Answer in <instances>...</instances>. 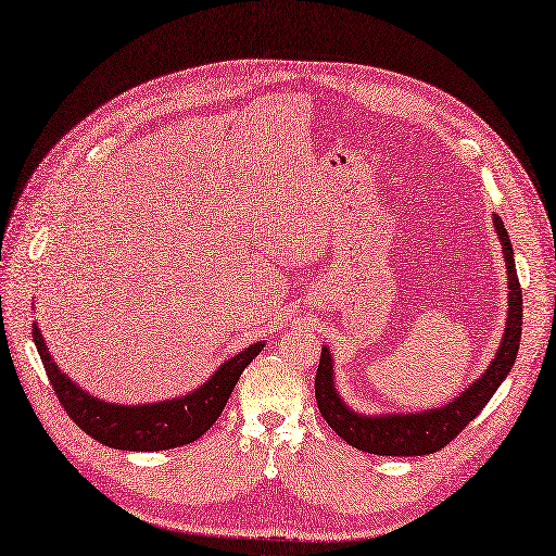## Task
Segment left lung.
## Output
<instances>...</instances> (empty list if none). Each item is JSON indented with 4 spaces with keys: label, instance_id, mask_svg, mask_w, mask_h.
I'll list each match as a JSON object with an SVG mask.
<instances>
[{
    "label": "left lung",
    "instance_id": "left-lung-1",
    "mask_svg": "<svg viewBox=\"0 0 556 556\" xmlns=\"http://www.w3.org/2000/svg\"><path fill=\"white\" fill-rule=\"evenodd\" d=\"M494 225L498 239L503 243V255H506L508 266V323L506 333H503L501 348L494 362L476 380L468 390L447 403L445 408H435L417 415H384V417H366L352 413L333 390V371H331V355L323 348V357L315 374V399L317 408L327 419V425L341 435L345 443L362 452L380 454V457H425L450 445L457 435L473 422L480 410L490 403L498 384L506 380L508 371L515 364L519 339H521V288L515 271L513 248L508 231L503 227V220L494 215Z\"/></svg>",
    "mask_w": 556,
    "mask_h": 556
}]
</instances>
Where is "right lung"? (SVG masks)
<instances>
[{
    "instance_id": "add662e5",
    "label": "right lung",
    "mask_w": 556,
    "mask_h": 556,
    "mask_svg": "<svg viewBox=\"0 0 556 556\" xmlns=\"http://www.w3.org/2000/svg\"><path fill=\"white\" fill-rule=\"evenodd\" d=\"M31 339H35L46 376L53 384L66 415L102 445L131 452L172 450L194 443L199 435H204L225 410L243 368L264 348L262 343L245 348L241 355L231 357L217 368L215 376L204 387H199L197 392L182 399L153 403V406H113V403L90 396L60 371L55 362L50 359V352L37 325L31 327Z\"/></svg>"
}]
</instances>
